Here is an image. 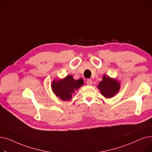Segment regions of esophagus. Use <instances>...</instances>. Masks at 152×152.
<instances>
[{"label":"esophagus","instance_id":"34e87169","mask_svg":"<svg viewBox=\"0 0 152 152\" xmlns=\"http://www.w3.org/2000/svg\"><path fill=\"white\" fill-rule=\"evenodd\" d=\"M86 83H87V85L91 86L92 84V81L91 80V79H87V81H86Z\"/></svg>","mask_w":152,"mask_h":152}]
</instances>
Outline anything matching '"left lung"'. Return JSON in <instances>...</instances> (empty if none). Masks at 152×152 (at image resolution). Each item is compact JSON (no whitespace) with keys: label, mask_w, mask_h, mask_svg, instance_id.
<instances>
[{"label":"left lung","mask_w":152,"mask_h":152,"mask_svg":"<svg viewBox=\"0 0 152 152\" xmlns=\"http://www.w3.org/2000/svg\"><path fill=\"white\" fill-rule=\"evenodd\" d=\"M119 83L114 79L104 75L103 80L99 83L98 86L101 94L106 98H111L117 94L119 90Z\"/></svg>","instance_id":"8db88e82"}]
</instances>
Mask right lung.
Listing matches in <instances>:
<instances>
[{
    "mask_svg": "<svg viewBox=\"0 0 152 152\" xmlns=\"http://www.w3.org/2000/svg\"><path fill=\"white\" fill-rule=\"evenodd\" d=\"M83 84L82 79L75 80L73 77L68 75L63 80H54L52 84L54 93L63 100H69L75 91L77 90Z\"/></svg>",
    "mask_w": 152,
    "mask_h": 152,
    "instance_id": "1",
    "label": "right lung"
}]
</instances>
